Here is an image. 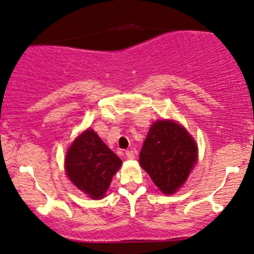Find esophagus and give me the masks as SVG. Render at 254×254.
Masks as SVG:
<instances>
[{
    "label": "esophagus",
    "mask_w": 254,
    "mask_h": 254,
    "mask_svg": "<svg viewBox=\"0 0 254 254\" xmlns=\"http://www.w3.org/2000/svg\"><path fill=\"white\" fill-rule=\"evenodd\" d=\"M125 155H127V159H133L134 158V153L132 151H125Z\"/></svg>",
    "instance_id": "esophagus-1"
}]
</instances>
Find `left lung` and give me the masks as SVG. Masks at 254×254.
I'll return each mask as SVG.
<instances>
[{"label": "left lung", "mask_w": 254, "mask_h": 254, "mask_svg": "<svg viewBox=\"0 0 254 254\" xmlns=\"http://www.w3.org/2000/svg\"><path fill=\"white\" fill-rule=\"evenodd\" d=\"M197 160V146L184 127L173 121L152 125L139 154L140 166L164 194L184 185Z\"/></svg>", "instance_id": "left-lung-1"}]
</instances>
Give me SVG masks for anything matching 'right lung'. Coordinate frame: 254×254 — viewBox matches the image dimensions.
<instances>
[{
	"mask_svg": "<svg viewBox=\"0 0 254 254\" xmlns=\"http://www.w3.org/2000/svg\"><path fill=\"white\" fill-rule=\"evenodd\" d=\"M121 165V159L90 129L73 141L65 159L69 180L94 200L103 197Z\"/></svg>",
	"mask_w": 254,
	"mask_h": 254,
	"instance_id": "obj_1",
	"label": "right lung"
}]
</instances>
